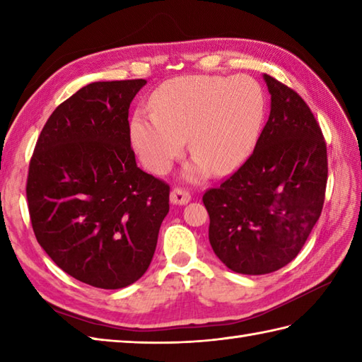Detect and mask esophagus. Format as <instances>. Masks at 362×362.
<instances>
[{
  "instance_id": "esophagus-1",
  "label": "esophagus",
  "mask_w": 362,
  "mask_h": 362,
  "mask_svg": "<svg viewBox=\"0 0 362 362\" xmlns=\"http://www.w3.org/2000/svg\"><path fill=\"white\" fill-rule=\"evenodd\" d=\"M191 201V194L182 188H174L171 191V204L174 205H187Z\"/></svg>"
}]
</instances>
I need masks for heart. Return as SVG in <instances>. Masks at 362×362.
<instances>
[{
  "label": "heart",
  "instance_id": "b5f03b06",
  "mask_svg": "<svg viewBox=\"0 0 362 362\" xmlns=\"http://www.w3.org/2000/svg\"><path fill=\"white\" fill-rule=\"evenodd\" d=\"M151 110L130 121V138L146 168L166 174L189 141L194 160L188 180L240 168L258 140L266 99L247 76H180L165 82L151 98Z\"/></svg>",
  "mask_w": 362,
  "mask_h": 362
}]
</instances>
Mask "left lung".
Instances as JSON below:
<instances>
[{"mask_svg":"<svg viewBox=\"0 0 362 362\" xmlns=\"http://www.w3.org/2000/svg\"><path fill=\"white\" fill-rule=\"evenodd\" d=\"M271 113L252 156L202 201L209 240L233 272L263 275L294 259L322 213L327 146L306 103L263 74Z\"/></svg>","mask_w":362,"mask_h":362,"instance_id":"obj_1","label":"left lung"}]
</instances>
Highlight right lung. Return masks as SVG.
I'll return each mask as SVG.
<instances>
[{
  "label": "right lung",
  "instance_id": "right-lung-1",
  "mask_svg": "<svg viewBox=\"0 0 362 362\" xmlns=\"http://www.w3.org/2000/svg\"><path fill=\"white\" fill-rule=\"evenodd\" d=\"M144 79L93 82L60 104L29 163L38 244L64 272L101 289L141 279L169 211V185L136 166L129 107Z\"/></svg>",
  "mask_w": 362,
  "mask_h": 362
}]
</instances>
